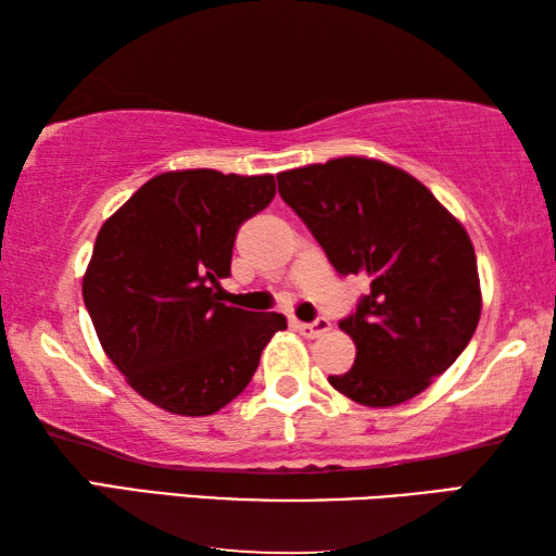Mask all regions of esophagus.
Instances as JSON below:
<instances>
[{"label":"esophagus","instance_id":"esophagus-1","mask_svg":"<svg viewBox=\"0 0 556 556\" xmlns=\"http://www.w3.org/2000/svg\"><path fill=\"white\" fill-rule=\"evenodd\" d=\"M294 328L304 338H318V336H324L326 331H331V321H328V318H316L314 324L294 321Z\"/></svg>","mask_w":556,"mask_h":556}]
</instances>
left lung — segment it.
<instances>
[{
  "instance_id": "obj_1",
  "label": "left lung",
  "mask_w": 556,
  "mask_h": 556,
  "mask_svg": "<svg viewBox=\"0 0 556 556\" xmlns=\"http://www.w3.org/2000/svg\"><path fill=\"white\" fill-rule=\"evenodd\" d=\"M277 181L331 265L370 281L357 312L338 324L353 338L355 365L328 382L365 407L417 397L464 353L481 318L466 228L425 184L380 159L338 156Z\"/></svg>"
}]
</instances>
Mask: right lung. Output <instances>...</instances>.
Returning a JSON list of instances; mask_svg holds the SVG:
<instances>
[{"instance_id": "right-lung-1", "label": "right lung", "mask_w": 556, "mask_h": 556, "mask_svg": "<svg viewBox=\"0 0 556 556\" xmlns=\"http://www.w3.org/2000/svg\"><path fill=\"white\" fill-rule=\"evenodd\" d=\"M275 176L164 172L102 223L83 299L129 388L181 417L223 409L248 388L287 318L220 301L240 225L265 211Z\"/></svg>"}]
</instances>
